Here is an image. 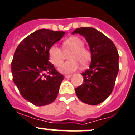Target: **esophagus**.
Wrapping results in <instances>:
<instances>
[{
  "mask_svg": "<svg viewBox=\"0 0 135 135\" xmlns=\"http://www.w3.org/2000/svg\"><path fill=\"white\" fill-rule=\"evenodd\" d=\"M71 76H72L71 75H65V78H70V77H71Z\"/></svg>",
  "mask_w": 135,
  "mask_h": 135,
  "instance_id": "esophagus-1",
  "label": "esophagus"
}]
</instances>
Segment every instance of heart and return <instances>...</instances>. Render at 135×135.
<instances>
[{
    "label": "heart",
    "mask_w": 135,
    "mask_h": 135,
    "mask_svg": "<svg viewBox=\"0 0 135 135\" xmlns=\"http://www.w3.org/2000/svg\"><path fill=\"white\" fill-rule=\"evenodd\" d=\"M83 45V41L76 36L70 37L64 41L62 44V50L64 52L70 51V52L68 55L69 61L62 65L60 64L64 58L63 51L59 47L53 45L48 50L50 62L56 67L60 65L59 71L65 74L75 72L79 68L80 64L83 66H87L91 59V52Z\"/></svg>",
    "instance_id": "obj_1"
}]
</instances>
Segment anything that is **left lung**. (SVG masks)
Segmentation results:
<instances>
[{
  "instance_id": "8db88e82",
  "label": "left lung",
  "mask_w": 135,
  "mask_h": 135,
  "mask_svg": "<svg viewBox=\"0 0 135 135\" xmlns=\"http://www.w3.org/2000/svg\"><path fill=\"white\" fill-rule=\"evenodd\" d=\"M73 33L84 36L91 52L89 68L82 73L83 83L75 89L79 99L98 105L108 98L114 87L119 70V55L112 41L92 27L76 29Z\"/></svg>"
}]
</instances>
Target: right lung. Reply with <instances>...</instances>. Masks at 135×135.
<instances>
[{
	"label": "right lung",
	"instance_id": "add662e5",
	"mask_svg": "<svg viewBox=\"0 0 135 135\" xmlns=\"http://www.w3.org/2000/svg\"><path fill=\"white\" fill-rule=\"evenodd\" d=\"M65 34L64 31L39 30L25 37L15 52L13 82L23 98L33 105H48L57 98L64 76L48 61V50Z\"/></svg>",
	"mask_w": 135,
	"mask_h": 135
}]
</instances>
